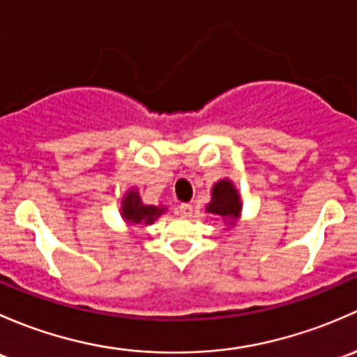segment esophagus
I'll list each match as a JSON object with an SVG mask.
<instances>
[{"mask_svg":"<svg viewBox=\"0 0 357 357\" xmlns=\"http://www.w3.org/2000/svg\"><path fill=\"white\" fill-rule=\"evenodd\" d=\"M178 215L185 216V218H187V216H192V206L182 203L178 206Z\"/></svg>","mask_w":357,"mask_h":357,"instance_id":"obj_1","label":"esophagus"}]
</instances>
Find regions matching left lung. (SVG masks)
Returning a JSON list of instances; mask_svg holds the SVG:
<instances>
[{"label":"left lung","mask_w":357,"mask_h":357,"mask_svg":"<svg viewBox=\"0 0 357 357\" xmlns=\"http://www.w3.org/2000/svg\"><path fill=\"white\" fill-rule=\"evenodd\" d=\"M206 211L211 215L222 216L223 223L235 227L241 220L242 201L238 190L230 178H220L211 187V201L206 204Z\"/></svg>","instance_id":"obj_1"}]
</instances>
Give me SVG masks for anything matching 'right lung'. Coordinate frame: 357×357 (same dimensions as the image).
<instances>
[{
	"label": "right lung",
	"instance_id": "right-lung-1",
	"mask_svg": "<svg viewBox=\"0 0 357 357\" xmlns=\"http://www.w3.org/2000/svg\"><path fill=\"white\" fill-rule=\"evenodd\" d=\"M165 211H167V206L163 204H146L137 187H130L123 194L120 213L127 225H153Z\"/></svg>",
	"mask_w": 357,
	"mask_h": 357
}]
</instances>
